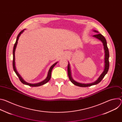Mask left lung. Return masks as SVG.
I'll return each mask as SVG.
<instances>
[{"label":"left lung","mask_w":122,"mask_h":122,"mask_svg":"<svg viewBox=\"0 0 122 122\" xmlns=\"http://www.w3.org/2000/svg\"><path fill=\"white\" fill-rule=\"evenodd\" d=\"M94 31L96 32H97V33L98 32L96 30H94ZM93 36L97 38V39H99V40H100L103 44L104 49V50H105V68H104V70L103 73L101 74V75L99 76V77L98 78V79L96 81L91 83H87V84L81 83L76 82L72 79L71 76L70 66H69V64H68V66H67V74H68V78H69V80H70V81H71V82L76 86H78L80 87H88V86H90L94 85L95 84H97L101 81V80L103 79L104 76H105V75L107 73V72L109 71V49H108V48L107 46L106 40L105 37H104L103 35H102L101 34H98L97 35H94Z\"/></svg>","instance_id":"1"}]
</instances>
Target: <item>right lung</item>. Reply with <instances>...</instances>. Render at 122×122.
Returning a JSON list of instances; mask_svg holds the SVG:
<instances>
[{
	"label": "right lung",
	"mask_w": 122,
	"mask_h": 122,
	"mask_svg": "<svg viewBox=\"0 0 122 122\" xmlns=\"http://www.w3.org/2000/svg\"><path fill=\"white\" fill-rule=\"evenodd\" d=\"M25 29H24L22 31H21L19 34L18 35V36H17V39H16V42L14 45V47H13V61H12V66H13V70L14 71H15V73L16 74L17 76L18 77L20 81L24 84H25V85H29L30 86H32V87H36V86H41L42 85H43L45 83H46L47 82H48L50 79H51V71L52 69H53V67L56 66V65L57 63V62L55 63L54 64H53V65H52L51 67L49 69V71H48V75H47V78L45 79V80H44V81L39 82V83H35V84H31V83H29L28 82H25L23 79L20 76V75L18 74V73L17 72V71L16 70V68H15V49H16V46H17V43H18V41L19 40V38L20 37V36L21 35V34L24 32V31L25 30Z\"/></svg>",
	"instance_id": "add662e5"
}]
</instances>
